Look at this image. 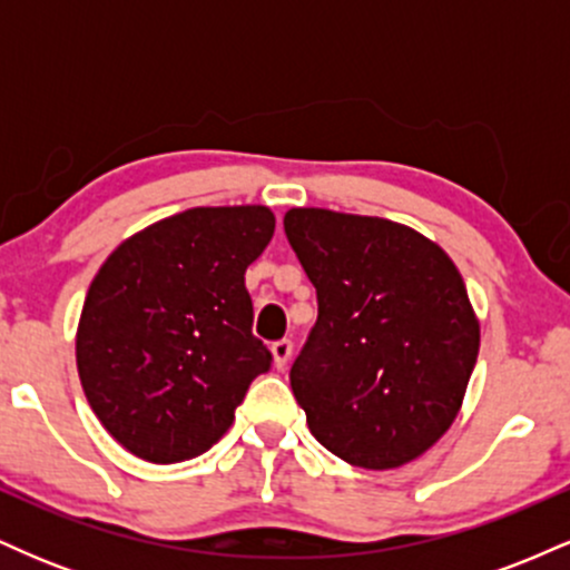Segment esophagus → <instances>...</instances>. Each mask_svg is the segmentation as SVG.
<instances>
[{"instance_id":"obj_1","label":"esophagus","mask_w":570,"mask_h":570,"mask_svg":"<svg viewBox=\"0 0 570 570\" xmlns=\"http://www.w3.org/2000/svg\"><path fill=\"white\" fill-rule=\"evenodd\" d=\"M292 340H278V343H273V348H271V353H273V364H276L278 370H284L286 364H289V358H292Z\"/></svg>"}]
</instances>
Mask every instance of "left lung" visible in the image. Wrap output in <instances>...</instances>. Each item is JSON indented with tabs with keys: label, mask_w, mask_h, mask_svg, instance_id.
I'll return each instance as SVG.
<instances>
[{
	"label": "left lung",
	"mask_w": 570,
	"mask_h": 570,
	"mask_svg": "<svg viewBox=\"0 0 570 570\" xmlns=\"http://www.w3.org/2000/svg\"><path fill=\"white\" fill-rule=\"evenodd\" d=\"M284 230L318 297L289 372L307 429L351 466L415 461L453 426L480 353L461 273L391 219L289 208Z\"/></svg>",
	"instance_id": "left-lung-1"
}]
</instances>
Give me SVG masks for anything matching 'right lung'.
<instances>
[{"label":"right lung","instance_id":"right-lung-1","mask_svg":"<svg viewBox=\"0 0 570 570\" xmlns=\"http://www.w3.org/2000/svg\"><path fill=\"white\" fill-rule=\"evenodd\" d=\"M273 230L267 206L187 208L134 233L98 267L77 324V372L128 453L149 463L206 453L271 367L252 335L244 273Z\"/></svg>","mask_w":570,"mask_h":570}]
</instances>
